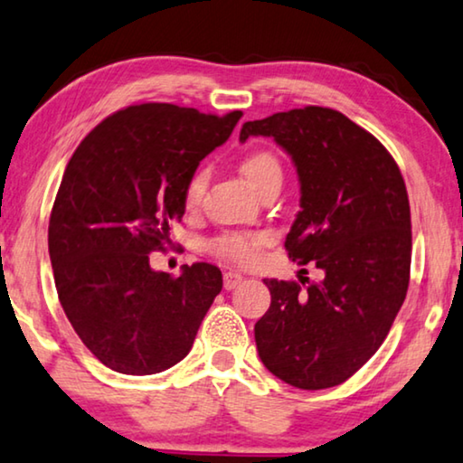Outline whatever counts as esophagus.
<instances>
[{"mask_svg":"<svg viewBox=\"0 0 463 463\" xmlns=\"http://www.w3.org/2000/svg\"><path fill=\"white\" fill-rule=\"evenodd\" d=\"M241 280H243V276H241L239 272H231V270L224 272V288H226V291H232V288L237 287Z\"/></svg>","mask_w":463,"mask_h":463,"instance_id":"obj_1","label":"esophagus"}]
</instances>
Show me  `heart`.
Wrapping results in <instances>:
<instances>
[{
  "label": "heart",
  "mask_w": 463,
  "mask_h": 463,
  "mask_svg": "<svg viewBox=\"0 0 463 463\" xmlns=\"http://www.w3.org/2000/svg\"><path fill=\"white\" fill-rule=\"evenodd\" d=\"M241 175L250 183V187L260 193L270 183H282L280 160L270 151H251L241 162ZM205 184H208V172L203 168L195 170L184 187V205L189 210L197 208L202 202ZM266 243V234L261 232H224L212 241V251L220 258L231 260L234 264H250L258 255V250Z\"/></svg>",
  "instance_id": "1"
}]
</instances>
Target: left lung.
Masks as SVG:
<instances>
[{"instance_id":"left-lung-1","label":"left lung","mask_w":463,"mask_h":463,"mask_svg":"<svg viewBox=\"0 0 463 463\" xmlns=\"http://www.w3.org/2000/svg\"><path fill=\"white\" fill-rule=\"evenodd\" d=\"M272 137L293 157L301 212L288 258L322 280L264 279L272 301L255 322L260 360L306 391L336 386L376 354L410 285L411 216L402 170L384 145L330 108L245 122L239 139Z\"/></svg>"}]
</instances>
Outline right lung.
<instances>
[{"mask_svg":"<svg viewBox=\"0 0 463 463\" xmlns=\"http://www.w3.org/2000/svg\"><path fill=\"white\" fill-rule=\"evenodd\" d=\"M243 112L202 114L175 103L128 106L101 120L74 151L50 216V258L66 318L109 370L147 376L189 354L222 272L197 261L156 272L184 213L199 162L229 139Z\"/></svg>","mask_w":463,"mask_h":463,"instance_id":"add662e5","label":"right lung"}]
</instances>
